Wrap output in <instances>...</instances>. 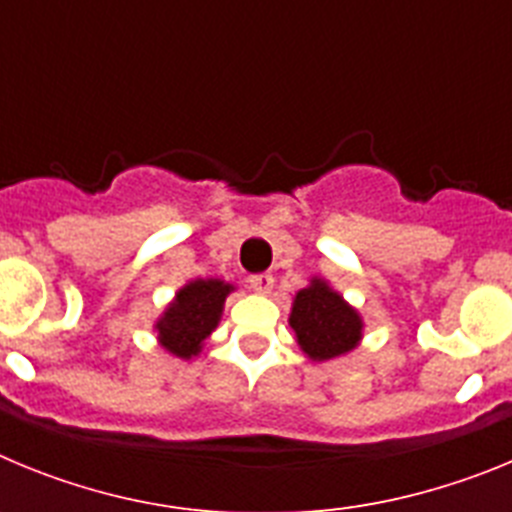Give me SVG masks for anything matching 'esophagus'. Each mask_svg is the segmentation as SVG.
<instances>
[{"label": "esophagus", "instance_id": "1", "mask_svg": "<svg viewBox=\"0 0 512 512\" xmlns=\"http://www.w3.org/2000/svg\"><path fill=\"white\" fill-rule=\"evenodd\" d=\"M248 284H251L253 292L269 295L271 287H274V277H271V274H253V277H248Z\"/></svg>", "mask_w": 512, "mask_h": 512}]
</instances>
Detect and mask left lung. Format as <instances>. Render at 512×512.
I'll return each mask as SVG.
<instances>
[{"label":"left lung","instance_id":"1","mask_svg":"<svg viewBox=\"0 0 512 512\" xmlns=\"http://www.w3.org/2000/svg\"><path fill=\"white\" fill-rule=\"evenodd\" d=\"M289 328L310 361L341 359L364 338L361 312L323 277H310V284L292 297Z\"/></svg>","mask_w":512,"mask_h":512}]
</instances>
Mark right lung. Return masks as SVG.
<instances>
[{"instance_id":"1","label":"right lung","mask_w":512,"mask_h":512,"mask_svg":"<svg viewBox=\"0 0 512 512\" xmlns=\"http://www.w3.org/2000/svg\"><path fill=\"white\" fill-rule=\"evenodd\" d=\"M235 284L225 279H192L179 287L153 323L158 346L176 359H197L212 330L220 325L223 307Z\"/></svg>"}]
</instances>
